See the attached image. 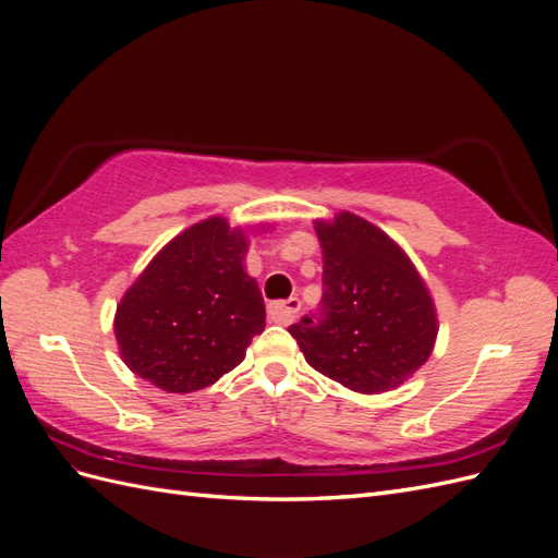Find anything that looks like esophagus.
Segmentation results:
<instances>
[{
	"instance_id": "1",
	"label": "esophagus",
	"mask_w": 558,
	"mask_h": 558,
	"mask_svg": "<svg viewBox=\"0 0 558 558\" xmlns=\"http://www.w3.org/2000/svg\"><path fill=\"white\" fill-rule=\"evenodd\" d=\"M302 307V302L298 298H291V300H283V302H272V305L267 307V318L272 320V324H291V320L298 316Z\"/></svg>"
}]
</instances>
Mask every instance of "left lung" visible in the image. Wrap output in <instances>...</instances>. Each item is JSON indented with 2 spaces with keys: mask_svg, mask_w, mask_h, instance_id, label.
I'll use <instances>...</instances> for the list:
<instances>
[{
  "mask_svg": "<svg viewBox=\"0 0 558 558\" xmlns=\"http://www.w3.org/2000/svg\"><path fill=\"white\" fill-rule=\"evenodd\" d=\"M314 228L324 248V298L289 332L320 375L359 393L391 391L435 344L426 283L408 253L356 214L340 211Z\"/></svg>",
  "mask_w": 558,
  "mask_h": 558,
  "instance_id": "1",
  "label": "left lung"
}]
</instances>
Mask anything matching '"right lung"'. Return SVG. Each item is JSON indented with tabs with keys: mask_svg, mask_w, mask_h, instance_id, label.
<instances>
[{
	"mask_svg": "<svg viewBox=\"0 0 558 558\" xmlns=\"http://www.w3.org/2000/svg\"><path fill=\"white\" fill-rule=\"evenodd\" d=\"M246 234L211 216L183 230L125 291L118 349L134 375L167 393L199 391L244 361L265 330L258 283L244 272Z\"/></svg>",
	"mask_w": 558,
	"mask_h": 558,
	"instance_id": "obj_1",
	"label": "right lung"
}]
</instances>
